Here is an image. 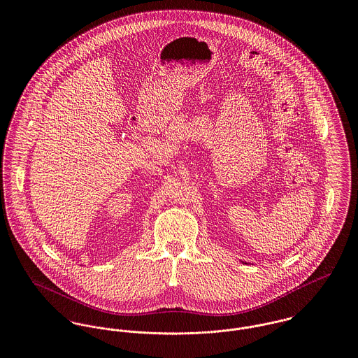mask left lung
I'll return each mask as SVG.
<instances>
[{
    "instance_id": "obj_1",
    "label": "left lung",
    "mask_w": 358,
    "mask_h": 358,
    "mask_svg": "<svg viewBox=\"0 0 358 358\" xmlns=\"http://www.w3.org/2000/svg\"><path fill=\"white\" fill-rule=\"evenodd\" d=\"M243 263H244V262H243Z\"/></svg>"
}]
</instances>
